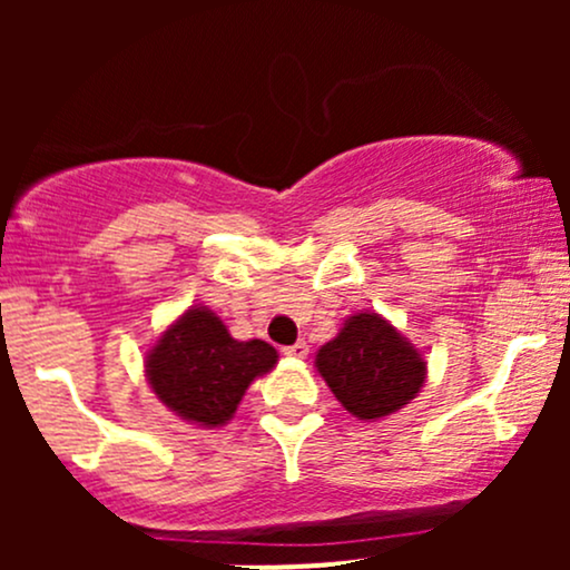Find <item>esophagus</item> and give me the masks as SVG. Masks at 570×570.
I'll return each mask as SVG.
<instances>
[{"mask_svg":"<svg viewBox=\"0 0 570 570\" xmlns=\"http://www.w3.org/2000/svg\"><path fill=\"white\" fill-rule=\"evenodd\" d=\"M307 351H311V348H307L305 340H299V343H294V345H286V348H284L286 356H292V358H305Z\"/></svg>","mask_w":570,"mask_h":570,"instance_id":"1","label":"esophagus"}]
</instances>
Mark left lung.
Here are the masks:
<instances>
[{
  "label": "left lung",
  "mask_w": 570,
  "mask_h": 570,
  "mask_svg": "<svg viewBox=\"0 0 570 570\" xmlns=\"http://www.w3.org/2000/svg\"><path fill=\"white\" fill-rule=\"evenodd\" d=\"M316 370L358 421H377L402 410L426 381L421 351L370 311L351 316L337 337L318 348Z\"/></svg>",
  "instance_id": "1"
}]
</instances>
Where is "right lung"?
I'll list each match as a JSON object with an SVG mask.
<instances>
[{
  "label": "right lung",
  "instance_id": "1",
  "mask_svg": "<svg viewBox=\"0 0 570 570\" xmlns=\"http://www.w3.org/2000/svg\"><path fill=\"white\" fill-rule=\"evenodd\" d=\"M278 353L265 340L230 337L217 313L195 305L147 353L155 396L181 421L203 429L225 426L254 377L276 367Z\"/></svg>",
  "mask_w": 570,
  "mask_h": 570
}]
</instances>
